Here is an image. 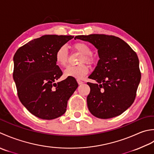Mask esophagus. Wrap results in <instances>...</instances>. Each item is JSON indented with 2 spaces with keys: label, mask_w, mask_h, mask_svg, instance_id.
Here are the masks:
<instances>
[{
  "label": "esophagus",
  "mask_w": 154,
  "mask_h": 154,
  "mask_svg": "<svg viewBox=\"0 0 154 154\" xmlns=\"http://www.w3.org/2000/svg\"><path fill=\"white\" fill-rule=\"evenodd\" d=\"M77 82H78V84H82L84 82L82 80H77Z\"/></svg>",
  "instance_id": "obj_1"
}]
</instances>
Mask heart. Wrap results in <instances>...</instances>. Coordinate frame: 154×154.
Wrapping results in <instances>:
<instances>
[{"instance_id":"obj_1","label":"heart","mask_w":154,"mask_h":154,"mask_svg":"<svg viewBox=\"0 0 154 154\" xmlns=\"http://www.w3.org/2000/svg\"><path fill=\"white\" fill-rule=\"evenodd\" d=\"M74 51L82 54L80 59V63L86 62L92 65L95 63L96 59L92 54V51L86 44L84 42H76L72 46ZM56 62L61 66H64L68 63V52L66 46L62 45L59 47L55 54ZM88 67L85 64H81L77 66H69L64 72L66 77L75 78L81 79L88 73Z\"/></svg>"}]
</instances>
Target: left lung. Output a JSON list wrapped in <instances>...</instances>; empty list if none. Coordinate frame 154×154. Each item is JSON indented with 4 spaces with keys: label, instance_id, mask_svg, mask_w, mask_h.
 Here are the masks:
<instances>
[{
    "label": "left lung",
    "instance_id": "8db88e82",
    "mask_svg": "<svg viewBox=\"0 0 154 154\" xmlns=\"http://www.w3.org/2000/svg\"><path fill=\"white\" fill-rule=\"evenodd\" d=\"M98 49L100 60L88 77L97 84L87 82L89 111L94 116L109 119L122 114L130 107L141 80L138 57L132 48L117 36L90 34L75 36Z\"/></svg>",
    "mask_w": 154,
    "mask_h": 154
}]
</instances>
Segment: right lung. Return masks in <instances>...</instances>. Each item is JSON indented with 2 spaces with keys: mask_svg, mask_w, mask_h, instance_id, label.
I'll return each instance as SVG.
<instances>
[{
  "mask_svg": "<svg viewBox=\"0 0 154 154\" xmlns=\"http://www.w3.org/2000/svg\"><path fill=\"white\" fill-rule=\"evenodd\" d=\"M73 38L44 35L20 47L14 56L13 79L18 98L38 118L52 120L63 115L78 86L72 77L56 82L62 75L56 65V52Z\"/></svg>",
  "mask_w": 154,
  "mask_h": 154,
  "instance_id": "1",
  "label": "right lung"
}]
</instances>
